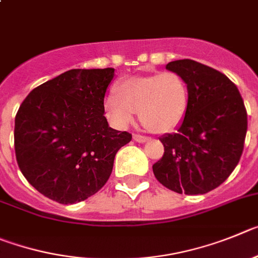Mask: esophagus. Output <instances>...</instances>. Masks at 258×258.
Instances as JSON below:
<instances>
[{
  "instance_id": "1",
  "label": "esophagus",
  "mask_w": 258,
  "mask_h": 258,
  "mask_svg": "<svg viewBox=\"0 0 258 258\" xmlns=\"http://www.w3.org/2000/svg\"><path fill=\"white\" fill-rule=\"evenodd\" d=\"M134 140L138 141V143H145V141H148V138H146V136H143V135L135 134L134 135Z\"/></svg>"
}]
</instances>
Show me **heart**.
<instances>
[{"instance_id":"heart-1","label":"heart","mask_w":258,"mask_h":258,"mask_svg":"<svg viewBox=\"0 0 258 258\" xmlns=\"http://www.w3.org/2000/svg\"><path fill=\"white\" fill-rule=\"evenodd\" d=\"M189 103L186 80L176 72H164L122 81L117 95L106 97L105 114L113 126L123 130L139 113L148 128L166 134L182 123Z\"/></svg>"}]
</instances>
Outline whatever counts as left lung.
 Returning a JSON list of instances; mask_svg holds the SVG:
<instances>
[{
    "instance_id": "8db88e82",
    "label": "left lung",
    "mask_w": 258,
    "mask_h": 258,
    "mask_svg": "<svg viewBox=\"0 0 258 258\" xmlns=\"http://www.w3.org/2000/svg\"><path fill=\"white\" fill-rule=\"evenodd\" d=\"M166 68L186 80L190 103L175 134L159 140L163 157L153 164L155 178L178 194H206L233 172L244 148L247 110L239 90L221 72L190 59Z\"/></svg>"
}]
</instances>
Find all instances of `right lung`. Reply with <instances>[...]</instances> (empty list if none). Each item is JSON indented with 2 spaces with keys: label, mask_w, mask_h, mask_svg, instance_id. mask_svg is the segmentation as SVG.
Instances as JSON below:
<instances>
[{
  "label": "right lung",
  "mask_w": 258,
  "mask_h": 258,
  "mask_svg": "<svg viewBox=\"0 0 258 258\" xmlns=\"http://www.w3.org/2000/svg\"><path fill=\"white\" fill-rule=\"evenodd\" d=\"M114 69H71L29 92L15 117L16 162L47 198L73 204L106 184L130 132L109 127L104 96Z\"/></svg>",
  "instance_id": "1"
}]
</instances>
